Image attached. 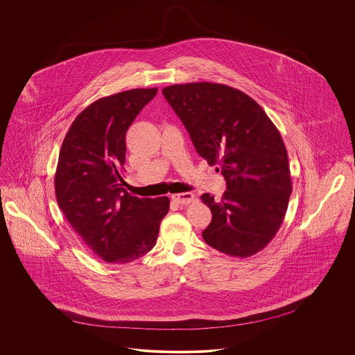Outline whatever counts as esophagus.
I'll list each match as a JSON object with an SVG mask.
<instances>
[{
  "instance_id": "34e87169",
  "label": "esophagus",
  "mask_w": 355,
  "mask_h": 355,
  "mask_svg": "<svg viewBox=\"0 0 355 355\" xmlns=\"http://www.w3.org/2000/svg\"><path fill=\"white\" fill-rule=\"evenodd\" d=\"M171 200L180 205H189L196 201V196L193 193H180V194H173Z\"/></svg>"
}]
</instances>
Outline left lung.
Returning <instances> with one entry per match:
<instances>
[{"label":"left lung","instance_id":"1","mask_svg":"<svg viewBox=\"0 0 355 355\" xmlns=\"http://www.w3.org/2000/svg\"><path fill=\"white\" fill-rule=\"evenodd\" d=\"M162 93L197 153L217 165L226 181L220 201L201 196L213 214L202 232L205 242L233 257L258 253L281 227L291 194L278 129L252 97L227 85H171Z\"/></svg>","mask_w":355,"mask_h":355}]
</instances>
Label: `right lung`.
I'll return each mask as SVG.
<instances>
[{
    "label": "right lung",
    "instance_id": "1",
    "mask_svg": "<svg viewBox=\"0 0 355 355\" xmlns=\"http://www.w3.org/2000/svg\"><path fill=\"white\" fill-rule=\"evenodd\" d=\"M132 89L103 97L73 121L54 177L55 197L85 245L109 263H128L150 252L169 198H138L122 185L125 135L157 94Z\"/></svg>",
    "mask_w": 355,
    "mask_h": 355
}]
</instances>
